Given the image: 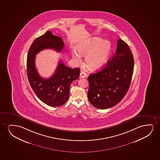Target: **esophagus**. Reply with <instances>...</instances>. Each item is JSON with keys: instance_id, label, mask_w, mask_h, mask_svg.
Masks as SVG:
<instances>
[{"instance_id": "1", "label": "esophagus", "mask_w": 160, "mask_h": 160, "mask_svg": "<svg viewBox=\"0 0 160 160\" xmlns=\"http://www.w3.org/2000/svg\"><path fill=\"white\" fill-rule=\"evenodd\" d=\"M87 77V74H86V72H80V77L81 78H85V77Z\"/></svg>"}]
</instances>
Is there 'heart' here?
<instances>
[{"label": "heart", "mask_w": 160, "mask_h": 160, "mask_svg": "<svg viewBox=\"0 0 160 160\" xmlns=\"http://www.w3.org/2000/svg\"><path fill=\"white\" fill-rule=\"evenodd\" d=\"M77 52H73V58L80 62V57L85 56V65L88 70L95 72L101 69L107 61L112 50L109 42L99 38H91L77 46Z\"/></svg>", "instance_id": "1"}]
</instances>
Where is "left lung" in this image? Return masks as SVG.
Wrapping results in <instances>:
<instances>
[{
  "label": "left lung",
  "instance_id": "8db88e82",
  "mask_svg": "<svg viewBox=\"0 0 160 160\" xmlns=\"http://www.w3.org/2000/svg\"><path fill=\"white\" fill-rule=\"evenodd\" d=\"M115 55L101 71L88 77V98L94 107L105 109L119 103L129 89L133 73L134 58L129 46L118 40Z\"/></svg>",
  "mask_w": 160,
  "mask_h": 160
}]
</instances>
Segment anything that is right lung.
I'll return each instance as SVG.
<instances>
[{"label":"right lung","mask_w":160,"mask_h":160,"mask_svg":"<svg viewBox=\"0 0 160 160\" xmlns=\"http://www.w3.org/2000/svg\"><path fill=\"white\" fill-rule=\"evenodd\" d=\"M64 48L61 38L47 31L36 38L29 49L27 60V72L29 82L35 94L41 101L50 107H59L68 101L70 84L78 79L80 69L69 68L60 62L52 77L45 79L40 76L35 65V56L45 49L61 52Z\"/></svg>","instance_id":"add662e5"}]
</instances>
